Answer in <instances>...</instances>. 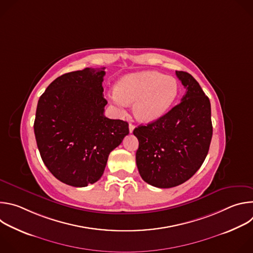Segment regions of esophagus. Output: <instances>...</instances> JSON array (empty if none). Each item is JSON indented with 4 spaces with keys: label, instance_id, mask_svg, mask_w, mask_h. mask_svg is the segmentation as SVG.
<instances>
[{
    "label": "esophagus",
    "instance_id": "1",
    "mask_svg": "<svg viewBox=\"0 0 253 253\" xmlns=\"http://www.w3.org/2000/svg\"><path fill=\"white\" fill-rule=\"evenodd\" d=\"M134 128H135V126H134L133 124H129V132H130V133H132V132H133Z\"/></svg>",
    "mask_w": 253,
    "mask_h": 253
}]
</instances>
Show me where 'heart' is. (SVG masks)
Masks as SVG:
<instances>
[{"label": "heart", "mask_w": 253, "mask_h": 253, "mask_svg": "<svg viewBox=\"0 0 253 253\" xmlns=\"http://www.w3.org/2000/svg\"><path fill=\"white\" fill-rule=\"evenodd\" d=\"M178 93L179 84L175 78L145 71L121 78L109 98L119 113L125 111L128 103L134 102L136 118L142 122H152L170 109Z\"/></svg>", "instance_id": "heart-1"}]
</instances>
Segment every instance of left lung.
<instances>
[{
	"instance_id": "obj_1",
	"label": "left lung",
	"mask_w": 253,
	"mask_h": 253,
	"mask_svg": "<svg viewBox=\"0 0 253 253\" xmlns=\"http://www.w3.org/2000/svg\"><path fill=\"white\" fill-rule=\"evenodd\" d=\"M186 88L181 102L159 119L138 126L136 164L144 181L171 188L191 178L204 162L212 138L211 107L198 82L187 72L176 71Z\"/></svg>"
}]
</instances>
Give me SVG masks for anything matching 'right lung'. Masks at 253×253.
Instances as JSON below:
<instances>
[{
  "instance_id": "1",
  "label": "right lung",
  "mask_w": 253,
  "mask_h": 253,
  "mask_svg": "<svg viewBox=\"0 0 253 253\" xmlns=\"http://www.w3.org/2000/svg\"><path fill=\"white\" fill-rule=\"evenodd\" d=\"M104 69L66 73L38 101L34 132L42 160L58 180L74 187L97 182L110 152L129 134L126 121L104 115Z\"/></svg>"
}]
</instances>
